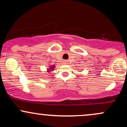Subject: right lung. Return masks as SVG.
I'll list each match as a JSON object with an SVG mask.
<instances>
[{
    "mask_svg": "<svg viewBox=\"0 0 127 127\" xmlns=\"http://www.w3.org/2000/svg\"><path fill=\"white\" fill-rule=\"evenodd\" d=\"M53 67H54V66H53ZM54 68V67H51V70H52V68Z\"/></svg>",
    "mask_w": 127,
    "mask_h": 127,
    "instance_id": "obj_1",
    "label": "right lung"
}]
</instances>
